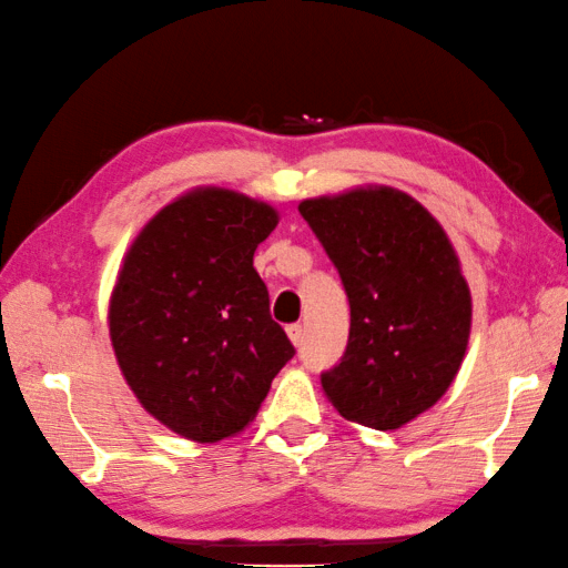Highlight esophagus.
<instances>
[{"label": "esophagus", "mask_w": 568, "mask_h": 568, "mask_svg": "<svg viewBox=\"0 0 568 568\" xmlns=\"http://www.w3.org/2000/svg\"><path fill=\"white\" fill-rule=\"evenodd\" d=\"M286 334H290V339L294 342V347H300L302 342H304V327H302V324H290V327H286Z\"/></svg>", "instance_id": "1"}]
</instances>
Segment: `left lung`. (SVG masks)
<instances>
[{"label":"left lung","mask_w":568,"mask_h":568,"mask_svg":"<svg viewBox=\"0 0 568 568\" xmlns=\"http://www.w3.org/2000/svg\"><path fill=\"white\" fill-rule=\"evenodd\" d=\"M349 300V339L322 372L324 395L352 423L395 430L425 413L458 375L470 334V290L448 236L395 189H355L300 203Z\"/></svg>","instance_id":"left-lung-1"}]
</instances>
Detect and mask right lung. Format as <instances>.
I'll use <instances>...</instances> for the list:
<instances>
[{
    "label": "right lung",
    "instance_id": "1",
    "mask_svg": "<svg viewBox=\"0 0 568 568\" xmlns=\"http://www.w3.org/2000/svg\"><path fill=\"white\" fill-rule=\"evenodd\" d=\"M278 213L226 189H196L145 223L110 296V339L155 420L196 443L244 430L294 357L268 312L254 251Z\"/></svg>",
    "mask_w": 568,
    "mask_h": 568
}]
</instances>
